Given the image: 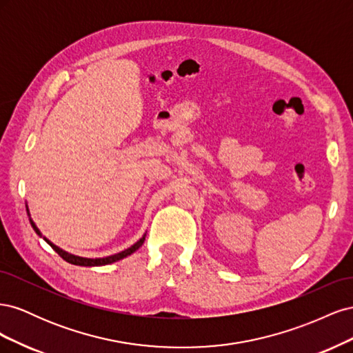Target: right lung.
Instances as JSON below:
<instances>
[{
	"label": "right lung",
	"mask_w": 353,
	"mask_h": 353,
	"mask_svg": "<svg viewBox=\"0 0 353 353\" xmlns=\"http://www.w3.org/2000/svg\"><path fill=\"white\" fill-rule=\"evenodd\" d=\"M30 221V225H32V228L35 230V232L38 234V236H41V232H39V230L37 228V225L34 223V221L32 219H29ZM52 249H54L57 253H59V256L60 258H63L65 259L66 262H69V263H72V265H79V266H100V265H108V263H113V262H116V261H121V259H123V258H126V256H130L131 253H134L135 250H138L143 245V243H144V240H145V236H143V239H140L138 240L134 245H131L130 249H126V250H123V252H121V253H116V254H112V256H108V258H101V259H87V258H79V256H73V254H69V253H66V252H63L61 249H59L57 245H54L52 243H50L47 239H44Z\"/></svg>",
	"instance_id": "right-lung-1"
}]
</instances>
